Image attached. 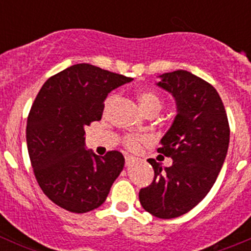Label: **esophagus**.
I'll list each match as a JSON object with an SVG mask.
<instances>
[{"instance_id": "1", "label": "esophagus", "mask_w": 251, "mask_h": 251, "mask_svg": "<svg viewBox=\"0 0 251 251\" xmlns=\"http://www.w3.org/2000/svg\"><path fill=\"white\" fill-rule=\"evenodd\" d=\"M125 160H126V165H131V164L138 161V158H136V156H133V155H127L125 158Z\"/></svg>"}]
</instances>
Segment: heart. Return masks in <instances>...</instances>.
<instances>
[{
  "label": "heart",
  "instance_id": "1",
  "mask_svg": "<svg viewBox=\"0 0 251 251\" xmlns=\"http://www.w3.org/2000/svg\"><path fill=\"white\" fill-rule=\"evenodd\" d=\"M116 100L115 95H111L105 100L104 103V110L107 111L111 107V104L114 103V100ZM138 102H140L141 108L146 111V114L151 113V111H159L161 108V98L159 97L156 93L151 92V91L148 90H142L138 92ZM149 137L148 136H133L130 135L127 137H125V146L127 147L128 149H137L140 143L142 142H148Z\"/></svg>",
  "mask_w": 251,
  "mask_h": 251
}]
</instances>
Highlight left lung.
Returning a JSON list of instances; mask_svg holds the SVG:
<instances>
[{"label": "left lung", "mask_w": 251, "mask_h": 251, "mask_svg": "<svg viewBox=\"0 0 251 251\" xmlns=\"http://www.w3.org/2000/svg\"><path fill=\"white\" fill-rule=\"evenodd\" d=\"M156 86L176 102V116L160 140L159 153L173 159L163 168L154 159L151 186L140 191L141 205L159 219L186 214L205 198L226 159L229 126L214 86L187 70L159 75Z\"/></svg>", "instance_id": "8db88e82"}]
</instances>
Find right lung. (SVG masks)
Segmentation results:
<instances>
[{"instance_id": "right-lung-1", "label": "right lung", "mask_w": 251, "mask_h": 251, "mask_svg": "<svg viewBox=\"0 0 251 251\" xmlns=\"http://www.w3.org/2000/svg\"><path fill=\"white\" fill-rule=\"evenodd\" d=\"M131 81L82 63L40 90L27 118V151L41 189L63 209L82 214L100 206L123 171L120 151L98 156L86 148L85 127L100 120L108 93Z\"/></svg>"}]
</instances>
